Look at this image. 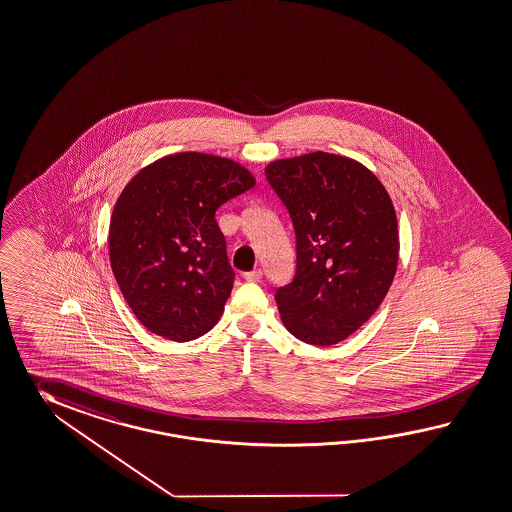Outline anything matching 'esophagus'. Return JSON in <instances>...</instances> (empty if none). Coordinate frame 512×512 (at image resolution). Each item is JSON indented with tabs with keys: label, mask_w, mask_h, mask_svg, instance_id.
<instances>
[{
	"label": "esophagus",
	"mask_w": 512,
	"mask_h": 512,
	"mask_svg": "<svg viewBox=\"0 0 512 512\" xmlns=\"http://www.w3.org/2000/svg\"><path fill=\"white\" fill-rule=\"evenodd\" d=\"M244 279H246V281H250V283H257V281H261V268H257V270H251V272H246V274H244Z\"/></svg>",
	"instance_id": "obj_1"
}]
</instances>
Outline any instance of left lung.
<instances>
[{
  "instance_id": "8db88e82",
  "label": "left lung",
  "mask_w": 512,
  "mask_h": 512,
  "mask_svg": "<svg viewBox=\"0 0 512 512\" xmlns=\"http://www.w3.org/2000/svg\"><path fill=\"white\" fill-rule=\"evenodd\" d=\"M264 174L296 233V275L275 290L283 324L307 344L333 346L370 320L392 285V200L366 166L335 153L279 159Z\"/></svg>"
}]
</instances>
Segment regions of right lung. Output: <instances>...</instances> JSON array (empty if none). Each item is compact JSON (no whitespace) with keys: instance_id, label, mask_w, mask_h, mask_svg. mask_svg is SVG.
Masks as SVG:
<instances>
[{"instance_id":"obj_1","label":"right lung","mask_w":512,"mask_h":512,"mask_svg":"<svg viewBox=\"0 0 512 512\" xmlns=\"http://www.w3.org/2000/svg\"><path fill=\"white\" fill-rule=\"evenodd\" d=\"M255 185L231 159L185 151L140 170L114 205L109 257L140 324L188 342L220 320L235 281L216 211Z\"/></svg>"}]
</instances>
